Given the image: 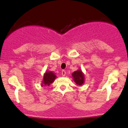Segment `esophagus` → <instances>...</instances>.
<instances>
[{
  "label": "esophagus",
  "instance_id": "1",
  "mask_svg": "<svg viewBox=\"0 0 128 128\" xmlns=\"http://www.w3.org/2000/svg\"><path fill=\"white\" fill-rule=\"evenodd\" d=\"M61 73H62V75L63 76H65L66 74V70H63L62 71V72H61Z\"/></svg>",
  "mask_w": 128,
  "mask_h": 128
}]
</instances>
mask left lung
Instances as JSON below:
<instances>
[{"instance_id":"obj_1","label":"left lung","mask_w":128,"mask_h":128,"mask_svg":"<svg viewBox=\"0 0 128 128\" xmlns=\"http://www.w3.org/2000/svg\"><path fill=\"white\" fill-rule=\"evenodd\" d=\"M72 76L74 81L77 85L81 86L84 82V76L81 70H77L72 73Z\"/></svg>"}]
</instances>
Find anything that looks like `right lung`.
I'll return each mask as SVG.
<instances>
[{"label":"right lung","instance_id":"obj_1","mask_svg":"<svg viewBox=\"0 0 128 128\" xmlns=\"http://www.w3.org/2000/svg\"><path fill=\"white\" fill-rule=\"evenodd\" d=\"M56 78V75H55L54 73L52 72H46L44 75L43 80H42V84L43 86H49L51 83H52L54 81Z\"/></svg>","mask_w":128,"mask_h":128}]
</instances>
